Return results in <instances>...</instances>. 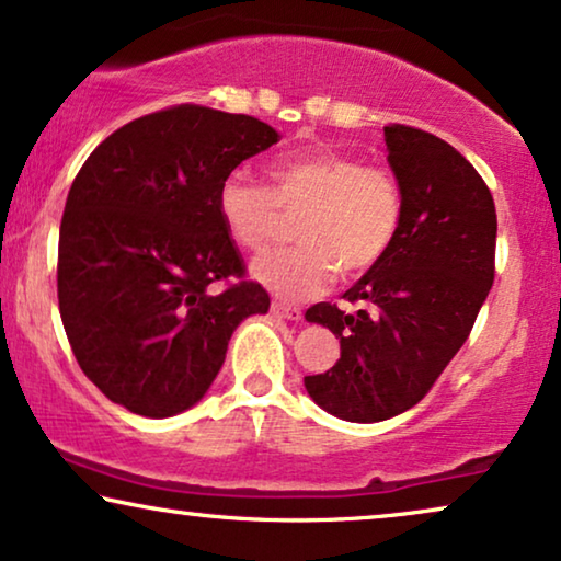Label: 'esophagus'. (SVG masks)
Wrapping results in <instances>:
<instances>
[{
    "label": "esophagus",
    "instance_id": "1",
    "mask_svg": "<svg viewBox=\"0 0 561 561\" xmlns=\"http://www.w3.org/2000/svg\"><path fill=\"white\" fill-rule=\"evenodd\" d=\"M271 311L280 319H290V322H298V319H301V309L290 307V304H283V301H273Z\"/></svg>",
    "mask_w": 561,
    "mask_h": 561
}]
</instances>
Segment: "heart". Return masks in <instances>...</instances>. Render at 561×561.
<instances>
[{"instance_id": "b5f03b06", "label": "heart", "mask_w": 561, "mask_h": 561, "mask_svg": "<svg viewBox=\"0 0 561 561\" xmlns=\"http://www.w3.org/2000/svg\"><path fill=\"white\" fill-rule=\"evenodd\" d=\"M271 187L244 170L218 183L216 208L242 250L260 252L294 224L296 247L252 263L254 280L283 298H309L330 288L334 275L358 278L387 257L402 227V191L394 172L334 149L273 159Z\"/></svg>"}]
</instances>
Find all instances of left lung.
I'll use <instances>...</instances> for the list:
<instances>
[{
  "label": "left lung",
  "mask_w": 561,
  "mask_h": 561,
  "mask_svg": "<svg viewBox=\"0 0 561 561\" xmlns=\"http://www.w3.org/2000/svg\"><path fill=\"white\" fill-rule=\"evenodd\" d=\"M402 191V227L387 257L322 301L309 322L340 337V360L307 376L309 397L334 417L378 423L423 399L467 343L494 280L497 214L469 159L427 130L383 126Z\"/></svg>",
  "instance_id": "left-lung-1"
}]
</instances>
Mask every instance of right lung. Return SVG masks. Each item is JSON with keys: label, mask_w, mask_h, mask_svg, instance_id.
<instances>
[{"label": "right lung", "mask_w": 561, "mask_h": 561, "mask_svg": "<svg viewBox=\"0 0 561 561\" xmlns=\"http://www.w3.org/2000/svg\"><path fill=\"white\" fill-rule=\"evenodd\" d=\"M275 141L252 115L185 103L126 123L77 172L58 231V311L79 368L111 402L144 417L185 412L237 324L271 307L216 191Z\"/></svg>", "instance_id": "right-lung-1"}]
</instances>
